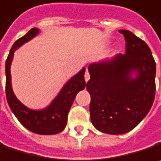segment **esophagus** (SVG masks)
<instances>
[{
    "label": "esophagus",
    "mask_w": 161,
    "mask_h": 161,
    "mask_svg": "<svg viewBox=\"0 0 161 161\" xmlns=\"http://www.w3.org/2000/svg\"><path fill=\"white\" fill-rule=\"evenodd\" d=\"M84 79H85V81H86V82H88V81H89V80H90V74H89L88 70H86V72H85Z\"/></svg>",
    "instance_id": "1"
}]
</instances>
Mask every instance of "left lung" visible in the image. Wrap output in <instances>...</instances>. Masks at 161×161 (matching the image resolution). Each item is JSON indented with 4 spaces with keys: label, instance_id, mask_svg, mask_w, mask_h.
I'll return each instance as SVG.
<instances>
[{
    "label": "left lung",
    "instance_id": "1",
    "mask_svg": "<svg viewBox=\"0 0 161 161\" xmlns=\"http://www.w3.org/2000/svg\"><path fill=\"white\" fill-rule=\"evenodd\" d=\"M124 54L89 65L90 113L101 132L119 135L133 130L149 113L155 98L156 63L149 46L127 30Z\"/></svg>",
    "mask_w": 161,
    "mask_h": 161
}]
</instances>
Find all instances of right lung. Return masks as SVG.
<instances>
[{"instance_id":"obj_1","label":"right lung","mask_w":161,"mask_h":161,"mask_svg":"<svg viewBox=\"0 0 161 161\" xmlns=\"http://www.w3.org/2000/svg\"><path fill=\"white\" fill-rule=\"evenodd\" d=\"M39 33L40 29L32 28L12 45L5 63L6 97L13 114L27 130L40 135H54L65 129L68 113L74 99L79 92L84 90L86 86L85 68L83 67L63 85L60 92L47 107L42 109H32L26 107L17 99L12 91L11 65L15 51L32 40Z\"/></svg>"}]
</instances>
